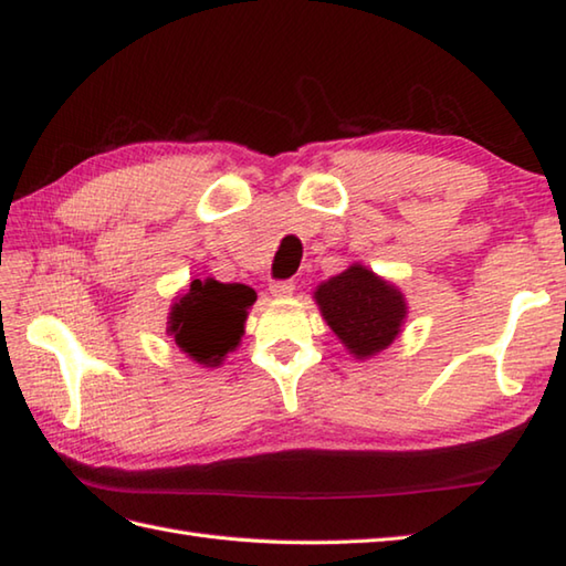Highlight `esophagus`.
<instances>
[{"instance_id": "esophagus-1", "label": "esophagus", "mask_w": 566, "mask_h": 566, "mask_svg": "<svg viewBox=\"0 0 566 566\" xmlns=\"http://www.w3.org/2000/svg\"><path fill=\"white\" fill-rule=\"evenodd\" d=\"M271 293L275 297H291L295 293V283L293 281H273L271 283Z\"/></svg>"}]
</instances>
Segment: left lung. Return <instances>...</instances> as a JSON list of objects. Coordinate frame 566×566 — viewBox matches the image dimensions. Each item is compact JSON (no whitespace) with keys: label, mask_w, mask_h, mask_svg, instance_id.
I'll list each match as a JSON object with an SVG mask.
<instances>
[{"label":"left lung","mask_w":566,"mask_h":566,"mask_svg":"<svg viewBox=\"0 0 566 566\" xmlns=\"http://www.w3.org/2000/svg\"><path fill=\"white\" fill-rule=\"evenodd\" d=\"M315 303L329 329L357 359L387 349L407 317V301L399 287L361 263H352L347 271L319 283Z\"/></svg>","instance_id":"obj_1"}]
</instances>
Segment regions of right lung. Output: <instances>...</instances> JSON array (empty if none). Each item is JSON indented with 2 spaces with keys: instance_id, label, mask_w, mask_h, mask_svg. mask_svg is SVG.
Segmentation results:
<instances>
[{
  "instance_id": "1",
  "label": "right lung",
  "mask_w": 566,
  "mask_h": 566,
  "mask_svg": "<svg viewBox=\"0 0 566 566\" xmlns=\"http://www.w3.org/2000/svg\"><path fill=\"white\" fill-rule=\"evenodd\" d=\"M253 301V287L243 283L197 279L172 303L167 333L189 359L219 367L223 357L239 347Z\"/></svg>"
}]
</instances>
